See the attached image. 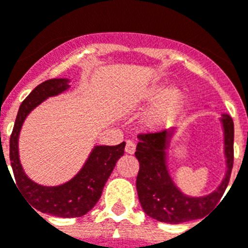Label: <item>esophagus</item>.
Listing matches in <instances>:
<instances>
[{"label": "esophagus", "mask_w": 248, "mask_h": 248, "mask_svg": "<svg viewBox=\"0 0 248 248\" xmlns=\"http://www.w3.org/2000/svg\"><path fill=\"white\" fill-rule=\"evenodd\" d=\"M125 152L129 153V155H133L136 152V143L132 142V140H128L125 144Z\"/></svg>", "instance_id": "esophagus-1"}]
</instances>
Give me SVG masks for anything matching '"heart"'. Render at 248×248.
<instances>
[{
    "instance_id": "b5f03b06",
    "label": "heart",
    "mask_w": 248,
    "mask_h": 248,
    "mask_svg": "<svg viewBox=\"0 0 248 248\" xmlns=\"http://www.w3.org/2000/svg\"><path fill=\"white\" fill-rule=\"evenodd\" d=\"M157 97H159L158 99ZM156 98L157 99L156 102L146 112L144 119H143L144 125L152 130L170 125L183 110L184 104H185V95L183 90L176 86H171L162 91V86L157 83L148 86L147 89L143 90L139 93L138 100L140 102H151Z\"/></svg>"
}]
</instances>
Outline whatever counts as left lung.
<instances>
[{
  "instance_id": "obj_1",
  "label": "left lung",
  "mask_w": 248,
  "mask_h": 248,
  "mask_svg": "<svg viewBox=\"0 0 248 248\" xmlns=\"http://www.w3.org/2000/svg\"><path fill=\"white\" fill-rule=\"evenodd\" d=\"M220 122L224 132L226 175L216 191L199 198L185 195L175 185L167 170L166 149L169 148L175 129L139 134L136 151V157L139 161L137 191L147 216L159 222L179 224L199 219L214 209L228 186L233 167V120L228 114H223Z\"/></svg>"
}]
</instances>
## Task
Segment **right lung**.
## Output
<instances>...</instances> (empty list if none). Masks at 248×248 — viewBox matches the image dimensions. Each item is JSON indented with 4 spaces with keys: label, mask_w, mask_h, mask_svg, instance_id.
<instances>
[{
    "label": "right lung",
    "mask_w": 248,
    "mask_h": 248,
    "mask_svg": "<svg viewBox=\"0 0 248 248\" xmlns=\"http://www.w3.org/2000/svg\"><path fill=\"white\" fill-rule=\"evenodd\" d=\"M68 82L67 78L48 79L36 86L22 101L10 137V161L16 185L21 189L22 195L30 202L34 212L36 209L52 216L75 218L85 216L95 206L118 159L124 155L125 142L118 146H96L81 171L63 185L43 186L29 179L18 158V136L22 123L29 112L44 100L68 90Z\"/></svg>",
    "instance_id": "right-lung-1"
}]
</instances>
